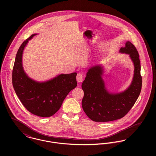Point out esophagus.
<instances>
[{"instance_id": "34e87169", "label": "esophagus", "mask_w": 156, "mask_h": 156, "mask_svg": "<svg viewBox=\"0 0 156 156\" xmlns=\"http://www.w3.org/2000/svg\"><path fill=\"white\" fill-rule=\"evenodd\" d=\"M83 77L82 74H81V73H78V74H77L76 79H77V82H79V83L82 82H83Z\"/></svg>"}]
</instances>
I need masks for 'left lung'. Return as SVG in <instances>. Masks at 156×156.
Returning <instances> with one entry per match:
<instances>
[{
	"instance_id": "obj_1",
	"label": "left lung",
	"mask_w": 156,
	"mask_h": 156,
	"mask_svg": "<svg viewBox=\"0 0 156 156\" xmlns=\"http://www.w3.org/2000/svg\"><path fill=\"white\" fill-rule=\"evenodd\" d=\"M119 53L126 54L133 64L134 74L130 85L119 92L110 91L103 79L105 68L102 64L92 66L88 69L82 84L84 96L83 109L89 118L95 122H108L124 116L137 100L142 88L140 64L139 54L134 45L127 41Z\"/></svg>"
}]
</instances>
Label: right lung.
<instances>
[{"label":"right lung","instance_id":"1","mask_svg":"<svg viewBox=\"0 0 156 156\" xmlns=\"http://www.w3.org/2000/svg\"><path fill=\"white\" fill-rule=\"evenodd\" d=\"M32 34L20 47L12 71V85L23 106L34 115L41 117L53 115L60 109L68 93L77 87L76 73L59 74L44 82L30 78L23 66V54Z\"/></svg>","mask_w":156,"mask_h":156}]
</instances>
